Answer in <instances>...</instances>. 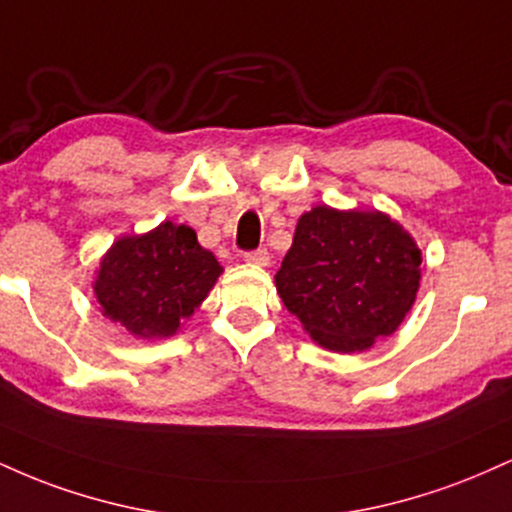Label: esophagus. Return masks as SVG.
Listing matches in <instances>:
<instances>
[{
	"instance_id": "esophagus-1",
	"label": "esophagus",
	"mask_w": 512,
	"mask_h": 512,
	"mask_svg": "<svg viewBox=\"0 0 512 512\" xmlns=\"http://www.w3.org/2000/svg\"><path fill=\"white\" fill-rule=\"evenodd\" d=\"M245 262L255 264V267H267V264H269V252L267 250L245 252Z\"/></svg>"
}]
</instances>
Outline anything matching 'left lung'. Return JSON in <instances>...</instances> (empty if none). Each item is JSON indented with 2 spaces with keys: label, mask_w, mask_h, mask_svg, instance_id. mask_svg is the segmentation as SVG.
<instances>
[{
  "label": "left lung",
  "mask_w": 512,
  "mask_h": 512,
  "mask_svg": "<svg viewBox=\"0 0 512 512\" xmlns=\"http://www.w3.org/2000/svg\"><path fill=\"white\" fill-rule=\"evenodd\" d=\"M276 293L322 349L361 354L402 325L421 284V250L378 209L317 204L298 219Z\"/></svg>",
  "instance_id": "8db88e82"
}]
</instances>
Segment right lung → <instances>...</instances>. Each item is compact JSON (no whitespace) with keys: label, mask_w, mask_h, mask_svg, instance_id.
Returning <instances> with one entry per match:
<instances>
[{"label":"right lung","mask_w":512,"mask_h":512,"mask_svg":"<svg viewBox=\"0 0 512 512\" xmlns=\"http://www.w3.org/2000/svg\"><path fill=\"white\" fill-rule=\"evenodd\" d=\"M223 274L214 252L185 223L117 238L93 279L101 313L137 339H166L204 303Z\"/></svg>","instance_id":"add662e5"}]
</instances>
